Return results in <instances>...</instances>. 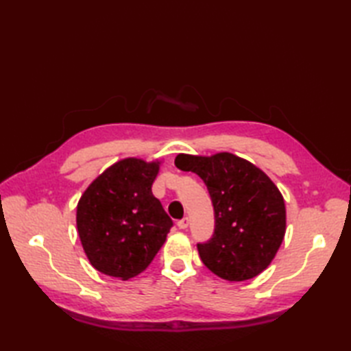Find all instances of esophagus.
I'll list each match as a JSON object with an SVG mask.
<instances>
[{"mask_svg":"<svg viewBox=\"0 0 351 351\" xmlns=\"http://www.w3.org/2000/svg\"><path fill=\"white\" fill-rule=\"evenodd\" d=\"M176 225H178V228H180V229H187L189 225H190V220L187 217H184L182 220H178Z\"/></svg>","mask_w":351,"mask_h":351,"instance_id":"1","label":"esophagus"}]
</instances>
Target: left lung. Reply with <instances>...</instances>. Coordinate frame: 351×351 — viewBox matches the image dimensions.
<instances>
[{"label":"left lung","mask_w":351,"mask_h":351,"mask_svg":"<svg viewBox=\"0 0 351 351\" xmlns=\"http://www.w3.org/2000/svg\"><path fill=\"white\" fill-rule=\"evenodd\" d=\"M175 164L202 178L213 200L214 235L197 244L202 263L229 282L263 273L287 230L285 202L274 182L255 164L229 152L180 154Z\"/></svg>","instance_id":"8db88e82"}]
</instances>
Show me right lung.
<instances>
[{
    "mask_svg": "<svg viewBox=\"0 0 351 351\" xmlns=\"http://www.w3.org/2000/svg\"><path fill=\"white\" fill-rule=\"evenodd\" d=\"M160 160L123 158L106 169L81 195L77 229L96 270L128 280L145 271L161 249L173 221L152 184Z\"/></svg>",
    "mask_w": 351,
    "mask_h": 351,
    "instance_id": "add662e5",
    "label": "right lung"
}]
</instances>
